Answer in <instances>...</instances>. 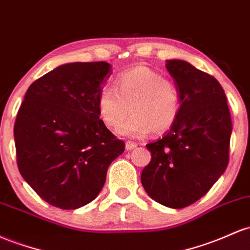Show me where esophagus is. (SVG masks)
I'll return each mask as SVG.
<instances>
[{
    "instance_id": "obj_1",
    "label": "esophagus",
    "mask_w": 250,
    "mask_h": 250,
    "mask_svg": "<svg viewBox=\"0 0 250 250\" xmlns=\"http://www.w3.org/2000/svg\"><path fill=\"white\" fill-rule=\"evenodd\" d=\"M138 147V144H136V142H134V141H127L125 142V149L127 150H131V149H134V148H136Z\"/></svg>"
}]
</instances>
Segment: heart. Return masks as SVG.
I'll list each match as a JSON object with an SVG mask.
<instances>
[{"label":"heart","mask_w":250,"mask_h":250,"mask_svg":"<svg viewBox=\"0 0 250 250\" xmlns=\"http://www.w3.org/2000/svg\"><path fill=\"white\" fill-rule=\"evenodd\" d=\"M97 112L104 125L119 129L133 114L123 133L142 136L152 130L164 134L173 127L182 106L180 92L171 79L146 66L120 73L115 90L103 87L97 96Z\"/></svg>","instance_id":"b5f03b06"}]
</instances>
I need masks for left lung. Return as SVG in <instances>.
I'll use <instances>...</instances> for the list:
<instances>
[{"mask_svg":"<svg viewBox=\"0 0 250 250\" xmlns=\"http://www.w3.org/2000/svg\"><path fill=\"white\" fill-rule=\"evenodd\" d=\"M182 97L173 127L146 145L152 159L141 173L144 188L155 202L182 209L207 194L229 164L232 125L217 79L184 60H167Z\"/></svg>","mask_w":250,"mask_h":250,"instance_id":"obj_1","label":"left lung"}]
</instances>
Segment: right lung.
I'll return each instance as SVG.
<instances>
[{
    "instance_id": "add662e5",
    "label": "right lung",
    "mask_w": 250,
    "mask_h": 250,
    "mask_svg": "<svg viewBox=\"0 0 250 250\" xmlns=\"http://www.w3.org/2000/svg\"><path fill=\"white\" fill-rule=\"evenodd\" d=\"M109 71L105 62L54 68L33 82L16 115L19 171L40 198L59 209L94 201L108 167L125 152V142L97 112V96Z\"/></svg>"
}]
</instances>
